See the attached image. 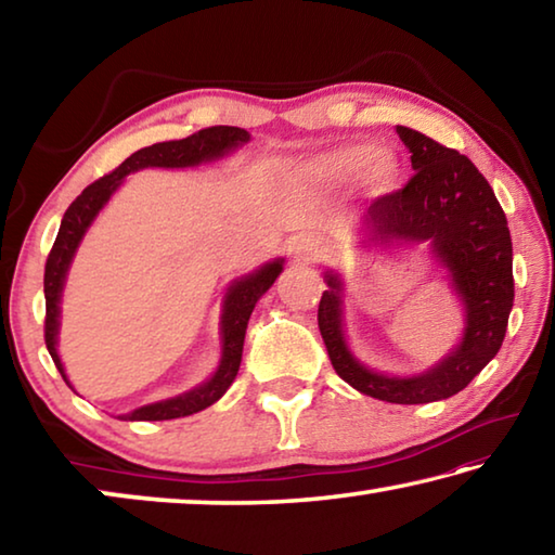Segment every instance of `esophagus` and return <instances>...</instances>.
<instances>
[{
	"mask_svg": "<svg viewBox=\"0 0 555 555\" xmlns=\"http://www.w3.org/2000/svg\"><path fill=\"white\" fill-rule=\"evenodd\" d=\"M323 247L321 242H318L315 237H311V234H300V237L294 240V244H291V255H294V261L296 264H315V261L323 259Z\"/></svg>",
	"mask_w": 555,
	"mask_h": 555,
	"instance_id": "obj_1",
	"label": "esophagus"
}]
</instances>
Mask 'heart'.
<instances>
[{"label": "heart", "mask_w": 555, "mask_h": 555, "mask_svg": "<svg viewBox=\"0 0 555 555\" xmlns=\"http://www.w3.org/2000/svg\"><path fill=\"white\" fill-rule=\"evenodd\" d=\"M397 162L387 154H377L372 144H345L306 166V176L325 188L347 185L364 173L372 193H387L397 181Z\"/></svg>", "instance_id": "obj_1"}]
</instances>
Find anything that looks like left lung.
Here are the masks:
<instances>
[{"label":"left lung","mask_w":555,"mask_h":555,"mask_svg":"<svg viewBox=\"0 0 555 555\" xmlns=\"http://www.w3.org/2000/svg\"><path fill=\"white\" fill-rule=\"evenodd\" d=\"M397 134L416 173L370 205L364 232L374 244H430L465 306L463 340L413 377L364 367L345 343L343 279L333 271L325 274L318 327L335 372L350 387L389 403H430L463 391L500 352L514 306L512 237L492 185L467 156L416 129L397 127Z\"/></svg>","instance_id":"left-lung-1"}]
</instances>
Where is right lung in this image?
<instances>
[{"label": "right lung", "mask_w": 555, "mask_h": 555, "mask_svg": "<svg viewBox=\"0 0 555 555\" xmlns=\"http://www.w3.org/2000/svg\"><path fill=\"white\" fill-rule=\"evenodd\" d=\"M247 142H249V131H244L240 127H208V129L195 131V134L185 139H176V142L144 146L131 154L129 158H125L115 171L102 176L95 183H90L86 191L70 203V208L65 210L61 220V230H59V237L53 242L51 255L46 259V274H43L46 347H49L55 367H59L65 384L70 382L65 377L63 362L59 357V350H55V345H59V325H61L59 318H61V296H63L65 276H68L70 261L75 257V249H78L80 240L86 237L92 220H95L98 212L105 208L107 201L112 198V193H115L121 185V181H125V176L142 171V168H188V166L208 164V162H215V158L232 154L234 149H240ZM281 271H284V259H274L261 269H257L255 274H247L232 281V286L228 288V296H224L222 318H220V340H222L220 364L208 382H203L201 387L181 393V397L146 403V406L134 409L119 418L121 421H168V418L191 416V413H198L203 409L212 406V403L230 389L234 377H237L240 362H242L244 333H247L249 315L255 311L257 300L267 294Z\"/></svg>", "instance_id": "1"}]
</instances>
